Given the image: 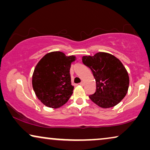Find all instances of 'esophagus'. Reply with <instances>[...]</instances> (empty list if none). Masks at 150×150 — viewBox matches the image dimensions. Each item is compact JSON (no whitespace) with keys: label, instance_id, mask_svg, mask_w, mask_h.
Segmentation results:
<instances>
[{"label":"esophagus","instance_id":"esophagus-1","mask_svg":"<svg viewBox=\"0 0 150 150\" xmlns=\"http://www.w3.org/2000/svg\"><path fill=\"white\" fill-rule=\"evenodd\" d=\"M80 85H81V86H84V85H85V83H84V82L82 81L81 83H80Z\"/></svg>","mask_w":150,"mask_h":150}]
</instances>
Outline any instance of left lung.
Wrapping results in <instances>:
<instances>
[{
	"mask_svg": "<svg viewBox=\"0 0 150 150\" xmlns=\"http://www.w3.org/2000/svg\"><path fill=\"white\" fill-rule=\"evenodd\" d=\"M82 60L91 69L96 80V92L89 96L91 101L103 108L120 103L128 93L130 83L128 71L120 60L103 52L83 56Z\"/></svg>",
	"mask_w": 150,
	"mask_h": 150,
	"instance_id": "left-lung-1",
	"label": "left lung"
}]
</instances>
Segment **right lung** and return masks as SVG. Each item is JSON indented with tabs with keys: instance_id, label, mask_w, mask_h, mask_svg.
<instances>
[{
	"instance_id": "obj_1",
	"label": "right lung",
	"mask_w": 150,
	"mask_h": 150,
	"mask_svg": "<svg viewBox=\"0 0 150 150\" xmlns=\"http://www.w3.org/2000/svg\"><path fill=\"white\" fill-rule=\"evenodd\" d=\"M75 56H66L60 51L44 55L35 67L32 85L41 102L48 107L58 108L66 103L73 93L69 69Z\"/></svg>"
}]
</instances>
